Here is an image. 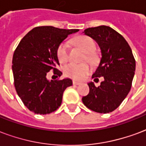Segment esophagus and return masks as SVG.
<instances>
[{"label": "esophagus", "mask_w": 146, "mask_h": 146, "mask_svg": "<svg viewBox=\"0 0 146 146\" xmlns=\"http://www.w3.org/2000/svg\"><path fill=\"white\" fill-rule=\"evenodd\" d=\"M80 84L81 82H76V81H73V85H74V86H78Z\"/></svg>", "instance_id": "34e87169"}]
</instances>
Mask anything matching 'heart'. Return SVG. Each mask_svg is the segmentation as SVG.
<instances>
[{"label": "heart", "mask_w": 146, "mask_h": 146, "mask_svg": "<svg viewBox=\"0 0 146 146\" xmlns=\"http://www.w3.org/2000/svg\"><path fill=\"white\" fill-rule=\"evenodd\" d=\"M73 43L85 53L83 60L91 64H95L99 57L95 51L96 48L95 41L87 36H78L73 39ZM57 57L61 64L67 62L69 58V47L65 42H60L57 48ZM90 72V68L87 64H69L64 68V73L67 77L74 80H82Z\"/></svg>", "instance_id": "1"}]
</instances>
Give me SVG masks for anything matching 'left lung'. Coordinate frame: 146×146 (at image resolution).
<instances>
[{
  "label": "left lung",
  "mask_w": 146,
  "mask_h": 146,
  "mask_svg": "<svg viewBox=\"0 0 146 146\" xmlns=\"http://www.w3.org/2000/svg\"><path fill=\"white\" fill-rule=\"evenodd\" d=\"M86 35L95 39L102 53L100 65L92 78H104L100 86L89 82V94L82 97L86 107L100 113L117 108L131 88L135 71V60L131 49L121 34L109 26L86 29Z\"/></svg>",
  "instance_id": "8db88e82"
}]
</instances>
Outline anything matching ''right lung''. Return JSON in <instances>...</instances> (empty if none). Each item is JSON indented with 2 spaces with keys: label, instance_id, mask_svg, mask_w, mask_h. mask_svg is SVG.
I'll return each mask as SVG.
<instances>
[{
  "label": "right lung",
  "instance_id": "right-lung-1",
  "mask_svg": "<svg viewBox=\"0 0 146 146\" xmlns=\"http://www.w3.org/2000/svg\"><path fill=\"white\" fill-rule=\"evenodd\" d=\"M78 29H63L39 26L23 37L14 52L12 72L14 85L25 107L37 114H47L58 109L64 91L72 86L69 78L47 80L46 74L60 77L57 48L68 35Z\"/></svg>",
  "mask_w": 146,
  "mask_h": 146
}]
</instances>
